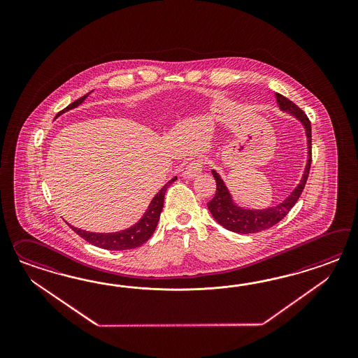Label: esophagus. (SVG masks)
<instances>
[{
    "label": "esophagus",
    "instance_id": "esophagus-1",
    "mask_svg": "<svg viewBox=\"0 0 358 358\" xmlns=\"http://www.w3.org/2000/svg\"><path fill=\"white\" fill-rule=\"evenodd\" d=\"M201 173H202V163L199 160H195V162H192L186 165L181 176L186 180H193Z\"/></svg>",
    "mask_w": 358,
    "mask_h": 358
}]
</instances>
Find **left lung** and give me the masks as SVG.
<instances>
[{"instance_id":"obj_1","label":"left lung","mask_w":358,"mask_h":358,"mask_svg":"<svg viewBox=\"0 0 358 358\" xmlns=\"http://www.w3.org/2000/svg\"><path fill=\"white\" fill-rule=\"evenodd\" d=\"M275 99L281 111L293 115L294 118L299 120L301 124L303 126L304 134L307 138V163L304 166L302 178L299 184L295 186L293 192L275 206L265 207V208H248V207L238 206L232 194L229 193L227 185L224 184V181L222 180L220 174L213 169L211 173L217 181V192L214 198L207 203L208 211L222 227L236 234L247 235V234L260 232L281 222L296 203L298 198L303 192L304 185L307 182V177L311 166V123L303 111L290 99L283 97L280 93H275Z\"/></svg>"}]
</instances>
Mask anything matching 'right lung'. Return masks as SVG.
I'll return each instance as SVG.
<instances>
[{
  "instance_id": "add662e5",
  "label": "right lung",
  "mask_w": 358,
  "mask_h": 358,
  "mask_svg": "<svg viewBox=\"0 0 358 358\" xmlns=\"http://www.w3.org/2000/svg\"><path fill=\"white\" fill-rule=\"evenodd\" d=\"M93 92V90H92ZM89 92L84 97L78 98L75 102H72L71 105H68L64 110H62L56 118L62 114H64L65 111H69L72 108H77L78 105H81L85 98L92 93ZM177 180V177L174 176L172 180H169L163 187L159 190V193L152 198L151 203L148 205V208L145 210V213L143 214V217L131 227L122 229L118 232H108V234H102V232H89L81 228H76L75 226H71L77 235H80L84 240H87V243L99 247L102 250H134L143 245L148 238H151L152 234L155 232V229L157 227V223L160 220V214L163 211L164 206V195L166 189L173 184Z\"/></svg>"
}]
</instances>
